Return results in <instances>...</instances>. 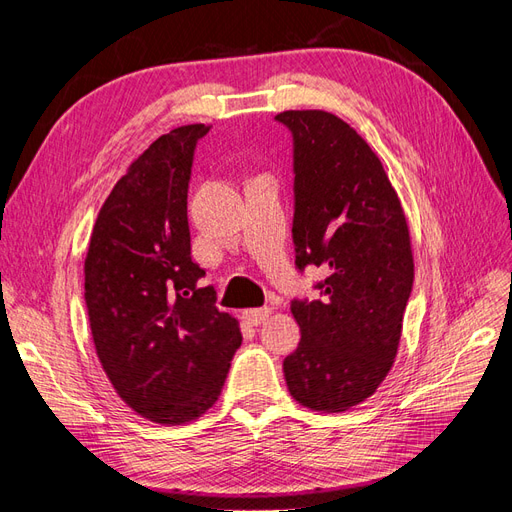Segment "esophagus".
<instances>
[{
    "label": "esophagus",
    "mask_w": 512,
    "mask_h": 512,
    "mask_svg": "<svg viewBox=\"0 0 512 512\" xmlns=\"http://www.w3.org/2000/svg\"><path fill=\"white\" fill-rule=\"evenodd\" d=\"M245 320L252 324V327H258V324L265 322L269 316H271V309L269 307H258V309H247V312H243Z\"/></svg>",
    "instance_id": "34e87169"
}]
</instances>
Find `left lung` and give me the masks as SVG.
<instances>
[{
    "label": "left lung",
    "mask_w": 512,
    "mask_h": 512,
    "mask_svg": "<svg viewBox=\"0 0 512 512\" xmlns=\"http://www.w3.org/2000/svg\"><path fill=\"white\" fill-rule=\"evenodd\" d=\"M292 134L294 265L329 275L320 299H292L301 342L284 359L290 395L344 412L389 374L412 292L410 232L382 162L346 121L324 111L275 115Z\"/></svg>",
    "instance_id": "1"
}]
</instances>
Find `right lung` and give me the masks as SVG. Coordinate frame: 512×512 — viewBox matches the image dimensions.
Here are the masks:
<instances>
[{
	"instance_id": "1",
	"label": "right lung",
	"mask_w": 512,
	"mask_h": 512,
	"mask_svg": "<svg viewBox=\"0 0 512 512\" xmlns=\"http://www.w3.org/2000/svg\"><path fill=\"white\" fill-rule=\"evenodd\" d=\"M205 123L160 136L108 194L85 258V305L113 389L153 423L194 421L218 401L241 346L192 260L188 190Z\"/></svg>"
}]
</instances>
